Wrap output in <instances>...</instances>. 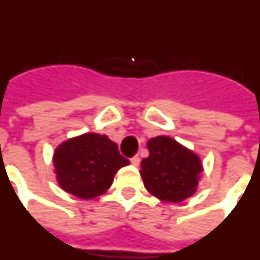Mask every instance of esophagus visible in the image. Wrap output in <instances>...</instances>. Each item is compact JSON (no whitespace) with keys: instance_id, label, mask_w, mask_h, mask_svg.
Listing matches in <instances>:
<instances>
[{"instance_id":"obj_1","label":"esophagus","mask_w":260,"mask_h":260,"mask_svg":"<svg viewBox=\"0 0 260 260\" xmlns=\"http://www.w3.org/2000/svg\"><path fill=\"white\" fill-rule=\"evenodd\" d=\"M131 164L135 165V167H138V165L140 164V158L138 157V155H134L132 158H131Z\"/></svg>"}]
</instances>
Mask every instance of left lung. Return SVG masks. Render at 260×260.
<instances>
[{"label":"left lung","mask_w":260,"mask_h":260,"mask_svg":"<svg viewBox=\"0 0 260 260\" xmlns=\"http://www.w3.org/2000/svg\"><path fill=\"white\" fill-rule=\"evenodd\" d=\"M147 149L140 175L149 193L168 203H180L196 193L203 172L199 155L168 136L150 139Z\"/></svg>","instance_id":"left-lung-1"}]
</instances>
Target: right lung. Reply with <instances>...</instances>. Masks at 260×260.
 Here are the masks:
<instances>
[{
    "instance_id": "add662e5",
    "label": "right lung",
    "mask_w": 260,
    "mask_h": 260,
    "mask_svg": "<svg viewBox=\"0 0 260 260\" xmlns=\"http://www.w3.org/2000/svg\"><path fill=\"white\" fill-rule=\"evenodd\" d=\"M129 159L106 135L84 134L57 146L53 154L55 174L60 187L82 200L98 197L113 183L115 172Z\"/></svg>"
}]
</instances>
